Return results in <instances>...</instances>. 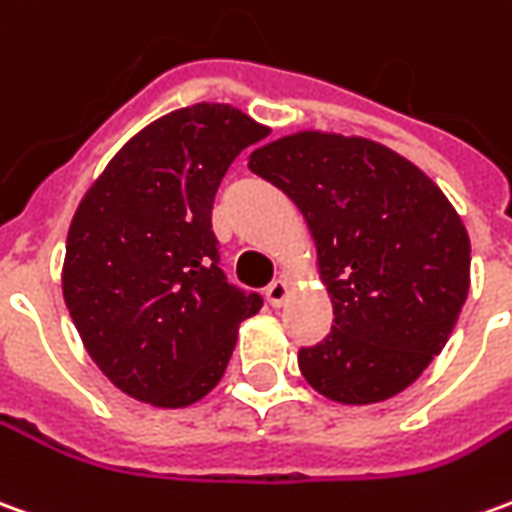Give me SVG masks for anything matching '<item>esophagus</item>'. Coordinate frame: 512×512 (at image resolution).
I'll return each instance as SVG.
<instances>
[{"mask_svg":"<svg viewBox=\"0 0 512 512\" xmlns=\"http://www.w3.org/2000/svg\"><path fill=\"white\" fill-rule=\"evenodd\" d=\"M288 296H291V285H288V280H282V277L266 288V302L271 307H282L288 302Z\"/></svg>","mask_w":512,"mask_h":512,"instance_id":"34e87169","label":"esophagus"}]
</instances>
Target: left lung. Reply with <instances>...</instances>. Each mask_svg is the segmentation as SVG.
I'll list each match as a JSON object with an SVG mask.
<instances>
[{"mask_svg":"<svg viewBox=\"0 0 512 512\" xmlns=\"http://www.w3.org/2000/svg\"><path fill=\"white\" fill-rule=\"evenodd\" d=\"M249 169L302 210L332 299V330L299 349L321 396L374 405L421 377L468 296L471 244L424 171L368 138L305 130L260 146Z\"/></svg>","mask_w":512,"mask_h":512,"instance_id":"left-lung-1","label":"left lung"}]
</instances>
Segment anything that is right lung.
Wrapping results in <instances>:
<instances>
[{"label": "right lung", "instance_id": "right-lung-1", "mask_svg": "<svg viewBox=\"0 0 512 512\" xmlns=\"http://www.w3.org/2000/svg\"><path fill=\"white\" fill-rule=\"evenodd\" d=\"M266 132L232 105L174 110L121 146L71 219V321L102 374L138 402L207 396L241 321L263 307L224 277L210 216L232 160Z\"/></svg>", "mask_w": 512, "mask_h": 512}]
</instances>
